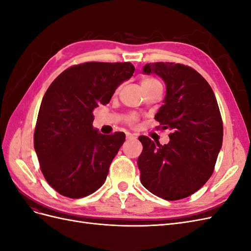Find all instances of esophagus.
<instances>
[{
  "label": "esophagus",
  "instance_id": "esophagus-1",
  "mask_svg": "<svg viewBox=\"0 0 251 251\" xmlns=\"http://www.w3.org/2000/svg\"><path fill=\"white\" fill-rule=\"evenodd\" d=\"M136 137H137V135H135V134H131V133H127V134H126V139H127V140L135 139Z\"/></svg>",
  "mask_w": 251,
  "mask_h": 251
}]
</instances>
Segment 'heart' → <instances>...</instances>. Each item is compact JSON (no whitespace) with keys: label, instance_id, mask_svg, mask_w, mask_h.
<instances>
[{"label":"heart","instance_id":"1","mask_svg":"<svg viewBox=\"0 0 251 251\" xmlns=\"http://www.w3.org/2000/svg\"><path fill=\"white\" fill-rule=\"evenodd\" d=\"M140 86H141L142 90H148V89L154 88L157 86H161V83L159 82L158 79L151 77V76H143L140 80ZM126 121L128 126H136V124H137L138 118L135 115V114H128L126 118Z\"/></svg>","mask_w":251,"mask_h":251}]
</instances>
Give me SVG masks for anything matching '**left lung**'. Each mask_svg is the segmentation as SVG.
I'll return each instance as SVG.
<instances>
[{
    "label": "left lung",
    "instance_id": "8db88e82",
    "mask_svg": "<svg viewBox=\"0 0 251 251\" xmlns=\"http://www.w3.org/2000/svg\"><path fill=\"white\" fill-rule=\"evenodd\" d=\"M143 72L156 73L166 85L164 104L155 119L171 131L160 144L138 138L142 153L138 169L142 185L164 200L186 198L200 189L214 173L223 141V121L214 91L192 67L169 62L150 63Z\"/></svg>",
    "mask_w": 251,
    "mask_h": 251
}]
</instances>
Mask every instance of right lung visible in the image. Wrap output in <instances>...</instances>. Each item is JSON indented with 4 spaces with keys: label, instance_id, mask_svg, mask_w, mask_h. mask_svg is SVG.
Returning a JSON list of instances; mask_svg holds the SVG:
<instances>
[{
    "label": "right lung",
    "instance_id": "obj_1",
    "mask_svg": "<svg viewBox=\"0 0 251 251\" xmlns=\"http://www.w3.org/2000/svg\"><path fill=\"white\" fill-rule=\"evenodd\" d=\"M134 71L130 62H88L68 68L49 86L33 138L41 171L58 194L78 199L104 183L126 136L95 131L93 111L109 103L116 88Z\"/></svg>",
    "mask_w": 251,
    "mask_h": 251
}]
</instances>
